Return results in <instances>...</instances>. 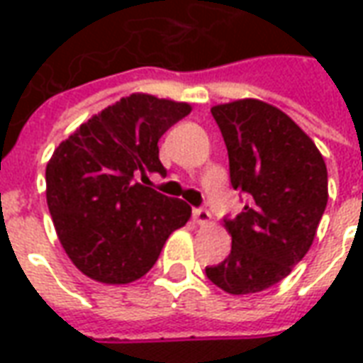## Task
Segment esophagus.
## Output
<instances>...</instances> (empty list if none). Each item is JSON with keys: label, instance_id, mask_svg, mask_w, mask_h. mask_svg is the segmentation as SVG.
<instances>
[{"label": "esophagus", "instance_id": "34e87169", "mask_svg": "<svg viewBox=\"0 0 363 363\" xmlns=\"http://www.w3.org/2000/svg\"><path fill=\"white\" fill-rule=\"evenodd\" d=\"M194 221H196L198 225H210L212 223V216H210L208 210L200 208V210H194Z\"/></svg>", "mask_w": 363, "mask_h": 363}]
</instances>
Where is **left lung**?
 Returning <instances> with one entry per match:
<instances>
[{"label": "left lung", "mask_w": 363, "mask_h": 363, "mask_svg": "<svg viewBox=\"0 0 363 363\" xmlns=\"http://www.w3.org/2000/svg\"><path fill=\"white\" fill-rule=\"evenodd\" d=\"M229 173L249 204L223 228L231 252L206 276L228 294H257L284 280L311 249L327 208L325 159L286 112L259 99L216 104Z\"/></svg>", "instance_id": "left-lung-1"}]
</instances>
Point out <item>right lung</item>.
Wrapping results in <instances>:
<instances>
[{"mask_svg":"<svg viewBox=\"0 0 363 363\" xmlns=\"http://www.w3.org/2000/svg\"><path fill=\"white\" fill-rule=\"evenodd\" d=\"M181 101L122 96L60 143L46 165V202L64 251L87 278L130 284L147 274L190 206L134 181L165 173L157 142L190 114Z\"/></svg>","mask_w":363,"mask_h":363,"instance_id":"right-lung-1","label":"right lung"}]
</instances>
